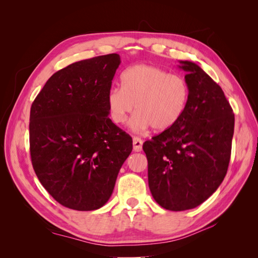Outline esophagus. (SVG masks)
Wrapping results in <instances>:
<instances>
[{"label": "esophagus", "instance_id": "esophagus-1", "mask_svg": "<svg viewBox=\"0 0 258 258\" xmlns=\"http://www.w3.org/2000/svg\"><path fill=\"white\" fill-rule=\"evenodd\" d=\"M143 146V141L140 138L135 137L134 138V151L135 152H141Z\"/></svg>", "mask_w": 258, "mask_h": 258}]
</instances>
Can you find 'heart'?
I'll return each instance as SVG.
<instances>
[{
  "label": "heart",
  "instance_id": "obj_1",
  "mask_svg": "<svg viewBox=\"0 0 258 258\" xmlns=\"http://www.w3.org/2000/svg\"><path fill=\"white\" fill-rule=\"evenodd\" d=\"M121 86L107 91L106 103L112 120L117 124L130 121L131 129L142 132L170 129L181 118L189 98V87L181 74L151 66L136 64L124 70Z\"/></svg>",
  "mask_w": 258,
  "mask_h": 258
}]
</instances>
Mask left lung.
I'll return each instance as SVG.
<instances>
[{
    "mask_svg": "<svg viewBox=\"0 0 258 258\" xmlns=\"http://www.w3.org/2000/svg\"><path fill=\"white\" fill-rule=\"evenodd\" d=\"M186 72L189 98L179 120L146 141L148 186L170 211L198 207L227 173L235 115L224 91L197 63L178 61Z\"/></svg>",
    "mask_w": 258,
    "mask_h": 258,
    "instance_id": "8db88e82",
    "label": "left lung"
}]
</instances>
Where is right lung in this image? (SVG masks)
Returning a JSON list of instances; mask_svg holds the SVG:
<instances>
[{
  "label": "right lung",
  "mask_w": 258,
  "mask_h": 258,
  "mask_svg": "<svg viewBox=\"0 0 258 258\" xmlns=\"http://www.w3.org/2000/svg\"><path fill=\"white\" fill-rule=\"evenodd\" d=\"M120 57L110 53L54 73L30 111V152L44 188L77 211L103 207L132 151V139L108 118L107 91Z\"/></svg>",
  "instance_id": "obj_1"
}]
</instances>
